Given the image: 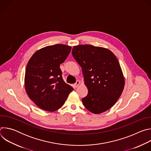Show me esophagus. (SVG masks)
Masks as SVG:
<instances>
[{
  "instance_id": "esophagus-1",
  "label": "esophagus",
  "mask_w": 151,
  "mask_h": 151,
  "mask_svg": "<svg viewBox=\"0 0 151 151\" xmlns=\"http://www.w3.org/2000/svg\"><path fill=\"white\" fill-rule=\"evenodd\" d=\"M80 83H81V82L79 81H76V83H75V87L76 88V87H78V85L80 84Z\"/></svg>"
}]
</instances>
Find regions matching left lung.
I'll use <instances>...</instances> for the list:
<instances>
[{
  "mask_svg": "<svg viewBox=\"0 0 151 151\" xmlns=\"http://www.w3.org/2000/svg\"><path fill=\"white\" fill-rule=\"evenodd\" d=\"M72 54L81 66L87 96L83 106L93 114L104 112L116 102L124 87L119 63L109 50L91 45L73 47Z\"/></svg>",
  "mask_w": 151,
  "mask_h": 151,
  "instance_id": "8db88e82",
  "label": "left lung"
}]
</instances>
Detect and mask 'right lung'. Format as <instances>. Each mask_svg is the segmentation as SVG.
Instances as JSON below:
<instances>
[{
  "instance_id": "add662e5",
  "label": "right lung",
  "mask_w": 151,
  "mask_h": 151,
  "mask_svg": "<svg viewBox=\"0 0 151 151\" xmlns=\"http://www.w3.org/2000/svg\"><path fill=\"white\" fill-rule=\"evenodd\" d=\"M71 47L56 44L37 51L29 60L25 87L29 98L40 109L53 112L65 103L73 88L63 81L60 68Z\"/></svg>"
}]
</instances>
